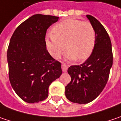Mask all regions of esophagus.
<instances>
[{"mask_svg":"<svg viewBox=\"0 0 121 121\" xmlns=\"http://www.w3.org/2000/svg\"><path fill=\"white\" fill-rule=\"evenodd\" d=\"M68 68V65H66L64 63H62V64H61V68H62V71L63 72L66 73L67 71Z\"/></svg>","mask_w":121,"mask_h":121,"instance_id":"obj_1","label":"esophagus"}]
</instances>
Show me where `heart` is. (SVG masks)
<instances>
[{
	"mask_svg": "<svg viewBox=\"0 0 121 121\" xmlns=\"http://www.w3.org/2000/svg\"><path fill=\"white\" fill-rule=\"evenodd\" d=\"M96 37L95 29L90 22L68 18L54 26L52 34L46 35V46L55 59H59L67 48V60L82 61L92 53Z\"/></svg>",
	"mask_w": 121,
	"mask_h": 121,
	"instance_id": "1",
	"label": "heart"
}]
</instances>
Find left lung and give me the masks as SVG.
I'll list each match as a JSON object with an SVG mask.
<instances>
[{
    "label": "left lung",
    "instance_id": "obj_1",
    "mask_svg": "<svg viewBox=\"0 0 121 121\" xmlns=\"http://www.w3.org/2000/svg\"><path fill=\"white\" fill-rule=\"evenodd\" d=\"M86 16L96 31L95 46L84 63L68 68L71 81L65 87L66 98L79 104L90 103L100 95L108 82L113 61L108 33L95 17Z\"/></svg>",
    "mask_w": 121,
    "mask_h": 121
}]
</instances>
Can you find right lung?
<instances>
[{"label": "right lung", "mask_w": 121, "mask_h": 121, "mask_svg": "<svg viewBox=\"0 0 121 121\" xmlns=\"http://www.w3.org/2000/svg\"><path fill=\"white\" fill-rule=\"evenodd\" d=\"M59 17L35 14L18 26L7 49L9 78L18 96L29 103L48 95L51 83L62 73L61 64L46 49V33Z\"/></svg>", "instance_id": "obj_1"}]
</instances>
